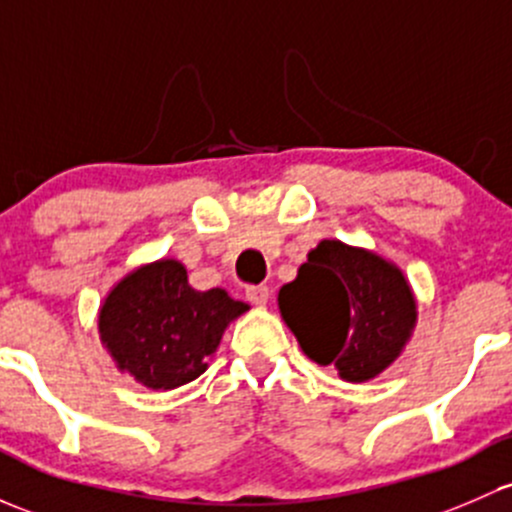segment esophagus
Instances as JSON below:
<instances>
[{
    "instance_id": "obj_1",
    "label": "esophagus",
    "mask_w": 512,
    "mask_h": 512,
    "mask_svg": "<svg viewBox=\"0 0 512 512\" xmlns=\"http://www.w3.org/2000/svg\"><path fill=\"white\" fill-rule=\"evenodd\" d=\"M245 297L247 301H252V304L262 306L270 299V287H265V284H250V287H245Z\"/></svg>"
}]
</instances>
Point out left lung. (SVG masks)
Listing matches in <instances>:
<instances>
[{
    "label": "left lung",
    "instance_id": "obj_1",
    "mask_svg": "<svg viewBox=\"0 0 512 512\" xmlns=\"http://www.w3.org/2000/svg\"><path fill=\"white\" fill-rule=\"evenodd\" d=\"M279 309L314 363L348 383L375 378L397 358L417 319L410 284L395 265L338 240L319 242Z\"/></svg>",
    "mask_w": 512,
    "mask_h": 512
}]
</instances>
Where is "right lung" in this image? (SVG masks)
<instances>
[{
  "mask_svg": "<svg viewBox=\"0 0 512 512\" xmlns=\"http://www.w3.org/2000/svg\"><path fill=\"white\" fill-rule=\"evenodd\" d=\"M247 304L225 289L196 292L176 260L127 274L100 309V336L122 370L142 385L171 390L196 380L225 326Z\"/></svg>",
  "mask_w": 512,
  "mask_h": 512,
  "instance_id": "add662e5",
  "label": "right lung"
}]
</instances>
